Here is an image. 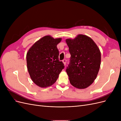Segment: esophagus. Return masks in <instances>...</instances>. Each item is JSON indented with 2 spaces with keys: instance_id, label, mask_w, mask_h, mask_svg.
<instances>
[{
  "instance_id": "esophagus-1",
  "label": "esophagus",
  "mask_w": 121,
  "mask_h": 121,
  "mask_svg": "<svg viewBox=\"0 0 121 121\" xmlns=\"http://www.w3.org/2000/svg\"><path fill=\"white\" fill-rule=\"evenodd\" d=\"M63 63H64V65H66V63H67V60H65H65H63Z\"/></svg>"
}]
</instances>
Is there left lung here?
<instances>
[{"label":"left lung","mask_w":121,"mask_h":121,"mask_svg":"<svg viewBox=\"0 0 121 121\" xmlns=\"http://www.w3.org/2000/svg\"><path fill=\"white\" fill-rule=\"evenodd\" d=\"M65 41L71 54L66 69L69 82L77 88H86L92 84L99 70L100 50L92 39L84 35Z\"/></svg>","instance_id":"1"}]
</instances>
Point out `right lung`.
<instances>
[{"mask_svg":"<svg viewBox=\"0 0 121 121\" xmlns=\"http://www.w3.org/2000/svg\"><path fill=\"white\" fill-rule=\"evenodd\" d=\"M61 38L45 36L36 42L27 53V69L33 82L40 87L52 86L56 82L64 65L58 60L57 45Z\"/></svg>","mask_w":121,"mask_h":121,"instance_id":"1","label":"right lung"}]
</instances>
